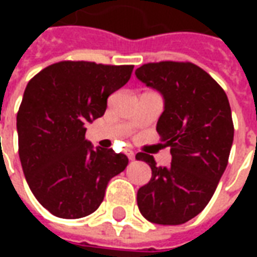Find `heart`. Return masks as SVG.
I'll use <instances>...</instances> for the list:
<instances>
[{
    "label": "heart",
    "instance_id": "obj_1",
    "mask_svg": "<svg viewBox=\"0 0 257 257\" xmlns=\"http://www.w3.org/2000/svg\"><path fill=\"white\" fill-rule=\"evenodd\" d=\"M140 101H142V103H143V101H149V103H157V104H160V103H161V95H160L157 90H147V92L143 93Z\"/></svg>",
    "mask_w": 257,
    "mask_h": 257
}]
</instances>
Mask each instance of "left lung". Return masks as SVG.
I'll return each instance as SVG.
<instances>
[{
    "label": "left lung",
    "mask_w": 257,
    "mask_h": 257,
    "mask_svg": "<svg viewBox=\"0 0 257 257\" xmlns=\"http://www.w3.org/2000/svg\"><path fill=\"white\" fill-rule=\"evenodd\" d=\"M129 78L125 66L60 62L27 84L18 111L20 162L31 193L52 215L93 213L108 182L128 165L108 140L85 139V125L104 114L108 96Z\"/></svg>",
    "instance_id": "1"
}]
</instances>
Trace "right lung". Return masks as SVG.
<instances>
[{
  "label": "right lung",
  "mask_w": 257,
  "mask_h": 257,
  "mask_svg": "<svg viewBox=\"0 0 257 257\" xmlns=\"http://www.w3.org/2000/svg\"><path fill=\"white\" fill-rule=\"evenodd\" d=\"M136 77L164 96L157 132L172 156L167 164L142 158L151 179L138 191V206L151 223L183 224L204 210L228 164L230 104L215 79L193 63H149Z\"/></svg>",
  "instance_id": "obj_1"
}]
</instances>
